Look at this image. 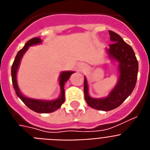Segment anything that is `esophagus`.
<instances>
[{
  "label": "esophagus",
  "instance_id": "1",
  "mask_svg": "<svg viewBox=\"0 0 150 150\" xmlns=\"http://www.w3.org/2000/svg\"><path fill=\"white\" fill-rule=\"evenodd\" d=\"M87 68H88V65L85 63H81L79 65V69H80L81 71L85 70V69H87Z\"/></svg>",
  "mask_w": 150,
  "mask_h": 150
}]
</instances>
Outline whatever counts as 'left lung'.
I'll use <instances>...</instances> for the list:
<instances>
[{"label":"left lung","mask_w":150,"mask_h":150,"mask_svg":"<svg viewBox=\"0 0 150 150\" xmlns=\"http://www.w3.org/2000/svg\"><path fill=\"white\" fill-rule=\"evenodd\" d=\"M113 43L105 49L108 58L116 62L118 65L117 82L107 97L94 98L90 96L88 83L85 76L84 93L87 104L91 108L99 110H114L119 107L131 94L137 83L138 61L133 50L124 41L121 36L111 30L108 31Z\"/></svg>","instance_id":"left-lung-1"}]
</instances>
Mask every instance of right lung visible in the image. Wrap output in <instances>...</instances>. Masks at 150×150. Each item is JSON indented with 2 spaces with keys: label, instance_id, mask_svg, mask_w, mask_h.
<instances>
[{
  "label": "right lung",
  "instance_id": "right-lung-1",
  "mask_svg": "<svg viewBox=\"0 0 150 150\" xmlns=\"http://www.w3.org/2000/svg\"><path fill=\"white\" fill-rule=\"evenodd\" d=\"M41 43H42V40H40V38H33L29 40L28 42H26L25 46L17 52V56L15 57V59L13 61L12 67H11V76H12V82H13V88H14L15 92H16L19 98L21 99L30 109H31L33 111L36 112V113H40V114H47V113H52V112L56 111L57 109H59L62 106V104L64 103V101H65L64 85H65V82L69 80L70 76L75 71H62L60 73L59 77L60 94L56 99L51 100H41V99L30 98H28V97H26L25 95H23L21 93L20 88H19L17 79V71H18L20 64H21V59L23 58L25 52L28 50L29 47L36 46V45H39V44Z\"/></svg>",
  "mask_w": 150,
  "mask_h": 150
}]
</instances>
